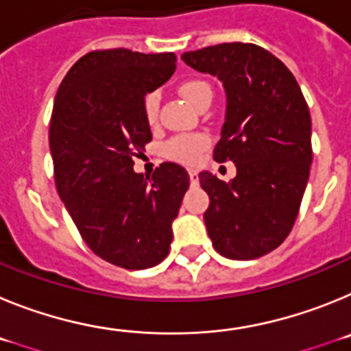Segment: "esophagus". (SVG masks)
I'll return each instance as SVG.
<instances>
[{
    "label": "esophagus",
    "mask_w": 351,
    "mask_h": 351,
    "mask_svg": "<svg viewBox=\"0 0 351 351\" xmlns=\"http://www.w3.org/2000/svg\"><path fill=\"white\" fill-rule=\"evenodd\" d=\"M188 173H190V179H191V184H197L198 182V172L195 169H190L188 170Z\"/></svg>",
    "instance_id": "1"
}]
</instances>
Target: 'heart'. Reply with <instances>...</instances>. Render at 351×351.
Here are the masks:
<instances>
[{"label": "heart", "mask_w": 351, "mask_h": 351, "mask_svg": "<svg viewBox=\"0 0 351 351\" xmlns=\"http://www.w3.org/2000/svg\"><path fill=\"white\" fill-rule=\"evenodd\" d=\"M179 95L193 107H200L206 101H210V86L202 79H186L179 84ZM158 108H160V95L151 91L144 98V116L149 125H154L158 119ZM210 145V137L207 133H188L172 137L163 147V154L169 160L179 161L184 165H193L200 160L202 153Z\"/></svg>", "instance_id": "b5f03b06"}]
</instances>
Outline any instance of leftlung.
<instances>
[{"instance_id": "obj_1", "label": "left lung", "mask_w": 351, "mask_h": 351, "mask_svg": "<svg viewBox=\"0 0 351 351\" xmlns=\"http://www.w3.org/2000/svg\"><path fill=\"white\" fill-rule=\"evenodd\" d=\"M182 61L218 77L226 91L213 158L234 161L237 176L226 184L198 173L210 198L207 234L226 258H260L283 243L299 214L313 161L308 104L283 61L255 43H218Z\"/></svg>"}]
</instances>
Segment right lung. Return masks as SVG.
<instances>
[{
    "mask_svg": "<svg viewBox=\"0 0 351 351\" xmlns=\"http://www.w3.org/2000/svg\"><path fill=\"white\" fill-rule=\"evenodd\" d=\"M176 54L105 49L82 56L60 84L49 123L54 181L89 250L117 267H154L169 255L190 176L161 163L151 179L133 158L153 141L144 98L176 71Z\"/></svg>",
    "mask_w": 351,
    "mask_h": 351,
    "instance_id": "add662e5",
    "label": "right lung"
}]
</instances>
